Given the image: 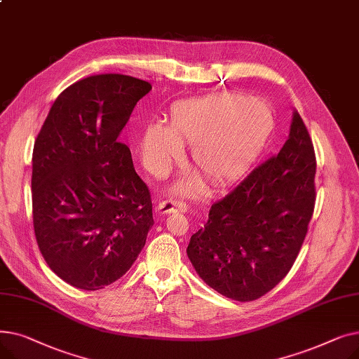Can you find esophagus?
<instances>
[{
	"label": "esophagus",
	"mask_w": 359,
	"mask_h": 359,
	"mask_svg": "<svg viewBox=\"0 0 359 359\" xmlns=\"http://www.w3.org/2000/svg\"><path fill=\"white\" fill-rule=\"evenodd\" d=\"M158 212L161 214H172V212H186L187 211V205L183 201H176V199H167L158 203L157 206Z\"/></svg>",
	"instance_id": "1"
}]
</instances>
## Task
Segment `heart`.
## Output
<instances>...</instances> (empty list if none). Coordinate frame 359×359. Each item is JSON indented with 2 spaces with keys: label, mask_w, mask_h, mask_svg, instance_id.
<instances>
[{
  "label": "heart",
  "mask_w": 359,
  "mask_h": 359,
  "mask_svg": "<svg viewBox=\"0 0 359 359\" xmlns=\"http://www.w3.org/2000/svg\"><path fill=\"white\" fill-rule=\"evenodd\" d=\"M275 122L266 100L238 93L183 100L172 107L167 129L160 125L145 129L142 157L151 170L163 172L182 157V145H191L198 172L214 184H227L256 161Z\"/></svg>",
  "instance_id": "heart-1"
}]
</instances>
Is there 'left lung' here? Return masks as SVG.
Listing matches in <instances>:
<instances>
[{
  "label": "left lung",
  "instance_id": "8db88e82",
  "mask_svg": "<svg viewBox=\"0 0 359 359\" xmlns=\"http://www.w3.org/2000/svg\"><path fill=\"white\" fill-rule=\"evenodd\" d=\"M316 156L294 111L279 153L257 165L222 199L187 246L206 285L236 301H253L287 276L307 234L316 202Z\"/></svg>",
  "mask_w": 359,
  "mask_h": 359
}]
</instances>
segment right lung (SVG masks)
<instances>
[{"mask_svg": "<svg viewBox=\"0 0 359 359\" xmlns=\"http://www.w3.org/2000/svg\"><path fill=\"white\" fill-rule=\"evenodd\" d=\"M151 84L100 74L65 88L34 141L33 227L67 284L102 290L123 276L153 227V203L118 138Z\"/></svg>", "mask_w": 359, "mask_h": 359, "instance_id": "1", "label": "right lung"}]
</instances>
